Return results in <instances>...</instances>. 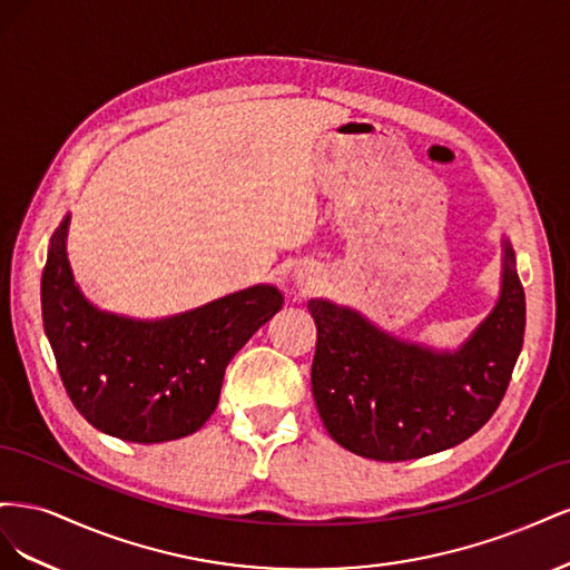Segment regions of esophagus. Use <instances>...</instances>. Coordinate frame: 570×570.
<instances>
[{
	"label": "esophagus",
	"instance_id": "1",
	"mask_svg": "<svg viewBox=\"0 0 570 570\" xmlns=\"http://www.w3.org/2000/svg\"><path fill=\"white\" fill-rule=\"evenodd\" d=\"M302 278H306V273H304V275H302Z\"/></svg>",
	"mask_w": 570,
	"mask_h": 570
}]
</instances>
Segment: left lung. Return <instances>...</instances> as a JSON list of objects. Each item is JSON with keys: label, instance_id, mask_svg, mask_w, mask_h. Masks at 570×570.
<instances>
[{"label": "left lung", "instance_id": "8db88e82", "mask_svg": "<svg viewBox=\"0 0 570 570\" xmlns=\"http://www.w3.org/2000/svg\"><path fill=\"white\" fill-rule=\"evenodd\" d=\"M314 400L331 438L358 456L406 461L450 450L490 421L523 347L525 292L502 239V287L456 352L396 337L350 306L308 302Z\"/></svg>", "mask_w": 570, "mask_h": 570}]
</instances>
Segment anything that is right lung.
<instances>
[{"label": "right lung", "instance_id": "obj_1", "mask_svg": "<svg viewBox=\"0 0 570 570\" xmlns=\"http://www.w3.org/2000/svg\"><path fill=\"white\" fill-rule=\"evenodd\" d=\"M68 226L71 214L49 239L42 321L73 406L101 433L126 442L197 433L216 411L230 358L283 308L281 289L254 285L161 321L101 312L73 278Z\"/></svg>", "mask_w": 570, "mask_h": 570}]
</instances>
